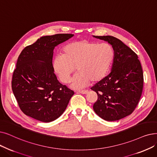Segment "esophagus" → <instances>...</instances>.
Instances as JSON below:
<instances>
[{
    "label": "esophagus",
    "mask_w": 157,
    "mask_h": 157,
    "mask_svg": "<svg viewBox=\"0 0 157 157\" xmlns=\"http://www.w3.org/2000/svg\"><path fill=\"white\" fill-rule=\"evenodd\" d=\"M78 92L82 94H86L88 92V90H79Z\"/></svg>",
    "instance_id": "1"
}]
</instances>
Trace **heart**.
Instances as JSON below:
<instances>
[{"label":"heart","instance_id":"b5f03b06","mask_svg":"<svg viewBox=\"0 0 157 157\" xmlns=\"http://www.w3.org/2000/svg\"><path fill=\"white\" fill-rule=\"evenodd\" d=\"M113 58V49L108 44L81 40L65 45L62 54L54 57L52 67L63 83L69 82L76 67L78 72L74 75L71 86L82 88L90 81L95 83L104 78Z\"/></svg>","mask_w":157,"mask_h":157}]
</instances>
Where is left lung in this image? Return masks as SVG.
<instances>
[{
	"label": "left lung",
	"mask_w": 157,
	"mask_h": 157,
	"mask_svg": "<svg viewBox=\"0 0 157 157\" xmlns=\"http://www.w3.org/2000/svg\"><path fill=\"white\" fill-rule=\"evenodd\" d=\"M112 45L114 58L111 72L93 86L98 94L93 109L108 121L130 115L140 99L144 77L137 54L119 39L112 36H94Z\"/></svg>",
	"instance_id": "left-lung-1"
}]
</instances>
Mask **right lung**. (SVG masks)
I'll return each mask as SVG.
<instances>
[{"label":"right lung","mask_w":157,"mask_h":157,"mask_svg":"<svg viewBox=\"0 0 157 157\" xmlns=\"http://www.w3.org/2000/svg\"><path fill=\"white\" fill-rule=\"evenodd\" d=\"M74 36L56 34L40 38L25 47L13 74L12 90L22 112L44 122L62 115L74 94L60 83L52 67L54 47Z\"/></svg>","instance_id":"right-lung-1"}]
</instances>
